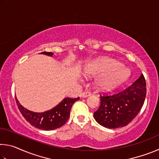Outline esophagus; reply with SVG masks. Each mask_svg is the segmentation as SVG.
Segmentation results:
<instances>
[{
	"label": "esophagus",
	"instance_id": "1",
	"mask_svg": "<svg viewBox=\"0 0 159 159\" xmlns=\"http://www.w3.org/2000/svg\"><path fill=\"white\" fill-rule=\"evenodd\" d=\"M91 95V93L90 91H85L81 94L82 98H87V97H89Z\"/></svg>",
	"mask_w": 159,
	"mask_h": 159
}]
</instances>
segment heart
Returning <instances> with one entry per match:
<instances>
[{"instance_id": "1", "label": "heart", "mask_w": 159, "mask_h": 159, "mask_svg": "<svg viewBox=\"0 0 159 159\" xmlns=\"http://www.w3.org/2000/svg\"><path fill=\"white\" fill-rule=\"evenodd\" d=\"M102 74L98 85L104 90H110L121 85L128 79L129 69L117 61L108 58H100L93 61L84 70L85 76Z\"/></svg>"}]
</instances>
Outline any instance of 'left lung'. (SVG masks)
Instances as JSON below:
<instances>
[{
  "instance_id": "8db88e82",
  "label": "left lung",
  "mask_w": 159,
  "mask_h": 159,
  "mask_svg": "<svg viewBox=\"0 0 159 159\" xmlns=\"http://www.w3.org/2000/svg\"><path fill=\"white\" fill-rule=\"evenodd\" d=\"M147 94L143 75L124 90L100 95V105L94 112V118L108 128L124 127L130 123L143 106Z\"/></svg>"
}]
</instances>
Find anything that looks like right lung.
Segmentation results:
<instances>
[{
	"mask_svg": "<svg viewBox=\"0 0 159 159\" xmlns=\"http://www.w3.org/2000/svg\"><path fill=\"white\" fill-rule=\"evenodd\" d=\"M41 54L48 56L54 55V53L48 52H43ZM79 98H64L58 105L49 111L36 113L29 111L21 106L15 97L18 109L24 118L35 128L44 130H55L65 124L69 117L70 111L73 104L79 100Z\"/></svg>",
	"mask_w": 159,
	"mask_h": 159,
	"instance_id": "1",
	"label": "right lung"
}]
</instances>
